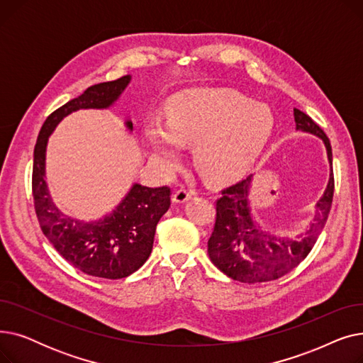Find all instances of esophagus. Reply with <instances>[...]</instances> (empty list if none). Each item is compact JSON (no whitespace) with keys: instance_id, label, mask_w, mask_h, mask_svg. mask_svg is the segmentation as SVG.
<instances>
[{"instance_id":"34e87169","label":"esophagus","mask_w":363,"mask_h":363,"mask_svg":"<svg viewBox=\"0 0 363 363\" xmlns=\"http://www.w3.org/2000/svg\"><path fill=\"white\" fill-rule=\"evenodd\" d=\"M191 196H193L191 189L179 188V189H177V191L174 193V197H172V200H174V203H185V201H188L189 199H191Z\"/></svg>"}]
</instances>
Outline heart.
Masks as SVG:
<instances>
[{
    "instance_id": "b5f03b06",
    "label": "heart",
    "mask_w": 363,
    "mask_h": 363,
    "mask_svg": "<svg viewBox=\"0 0 363 363\" xmlns=\"http://www.w3.org/2000/svg\"><path fill=\"white\" fill-rule=\"evenodd\" d=\"M274 129L271 110L233 91H188L167 104L166 126L144 128V143L163 170L181 164V147H194V164L212 182L242 175Z\"/></svg>"
}]
</instances>
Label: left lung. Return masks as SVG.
Here are the masks:
<instances>
[{
  "mask_svg": "<svg viewBox=\"0 0 363 363\" xmlns=\"http://www.w3.org/2000/svg\"><path fill=\"white\" fill-rule=\"evenodd\" d=\"M296 129L311 132L327 147L333 169V151L328 137L311 116L294 108ZM333 172V170H331ZM252 177L220 191L216 200L213 233L207 241V253L219 271L240 282L274 281L293 271L306 259L327 223L334 196V174L316 204V215L309 230L296 238H281L262 230L253 220L247 196Z\"/></svg>",
  "mask_w": 363,
  "mask_h": 363,
  "instance_id": "obj_1",
  "label": "left lung"
}]
</instances>
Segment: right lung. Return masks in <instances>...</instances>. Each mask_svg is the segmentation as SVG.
Wrapping results in <instances>:
<instances>
[{"label":"right lung","instance_id":"right-lung-1","mask_svg":"<svg viewBox=\"0 0 363 363\" xmlns=\"http://www.w3.org/2000/svg\"><path fill=\"white\" fill-rule=\"evenodd\" d=\"M130 76L92 85L78 99L54 110L45 119L33 150L32 194L38 222L60 256L86 275L121 279L138 271L152 250L156 226L170 206V188L135 184L110 215L84 223L63 215L45 184V150L50 133L63 118L79 108H107L119 99ZM132 129V122H126Z\"/></svg>","mask_w":363,"mask_h":363}]
</instances>
